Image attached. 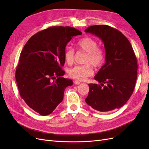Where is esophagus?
I'll use <instances>...</instances> for the list:
<instances>
[{"label":"esophagus","mask_w":149,"mask_h":149,"mask_svg":"<svg viewBox=\"0 0 149 149\" xmlns=\"http://www.w3.org/2000/svg\"><path fill=\"white\" fill-rule=\"evenodd\" d=\"M74 83L75 84H76V85H78V84H79L81 83V82L79 81H74Z\"/></svg>","instance_id":"esophagus-1"}]
</instances>
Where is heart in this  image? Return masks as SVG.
Returning <instances> with one entry per match:
<instances>
[{"instance_id": "heart-1", "label": "heart", "mask_w": 149, "mask_h": 149, "mask_svg": "<svg viewBox=\"0 0 149 149\" xmlns=\"http://www.w3.org/2000/svg\"><path fill=\"white\" fill-rule=\"evenodd\" d=\"M96 40L86 37L76 43V47L81 51L86 53L84 63H88L84 65L75 66L69 71L70 77L76 81H84L93 74V70L89 64L97 67L100 66L104 60V53L101 49L97 47ZM74 52L73 49L67 48L64 53L65 61L71 64L74 61Z\"/></svg>"}]
</instances>
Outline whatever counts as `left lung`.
Segmentation results:
<instances>
[{
	"instance_id": "8db88e82",
	"label": "left lung",
	"mask_w": 149,
	"mask_h": 149,
	"mask_svg": "<svg viewBox=\"0 0 149 149\" xmlns=\"http://www.w3.org/2000/svg\"><path fill=\"white\" fill-rule=\"evenodd\" d=\"M84 31L100 38L106 52V63L94 76L100 84H88L85 101L100 112L119 109L131 96L137 80L138 66L131 44L120 31L108 25L90 26Z\"/></svg>"
}]
</instances>
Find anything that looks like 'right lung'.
<instances>
[{
    "instance_id": "add662e5",
    "label": "right lung",
    "mask_w": 149,
    "mask_h": 149,
    "mask_svg": "<svg viewBox=\"0 0 149 149\" xmlns=\"http://www.w3.org/2000/svg\"><path fill=\"white\" fill-rule=\"evenodd\" d=\"M71 26H52L33 35L20 53L15 78L21 97L31 109L47 116L63 100L73 81L63 77L67 43L81 35Z\"/></svg>"
}]
</instances>
